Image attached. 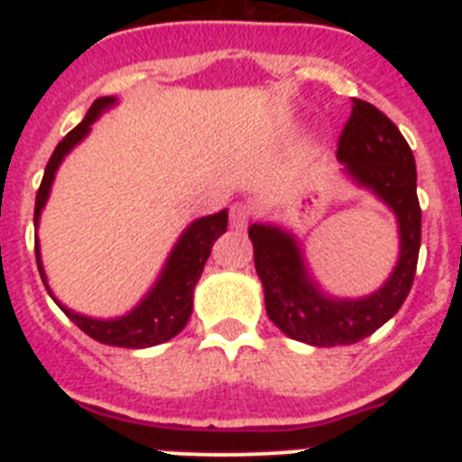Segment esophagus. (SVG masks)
Wrapping results in <instances>:
<instances>
[{
	"instance_id": "obj_1",
	"label": "esophagus",
	"mask_w": 462,
	"mask_h": 462,
	"mask_svg": "<svg viewBox=\"0 0 462 462\" xmlns=\"http://www.w3.org/2000/svg\"><path fill=\"white\" fill-rule=\"evenodd\" d=\"M252 219V208L250 203H234L231 206V226L234 228H245Z\"/></svg>"
}]
</instances>
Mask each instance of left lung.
<instances>
[{
  "label": "left lung",
  "instance_id": "left-lung-1",
  "mask_svg": "<svg viewBox=\"0 0 462 462\" xmlns=\"http://www.w3.org/2000/svg\"><path fill=\"white\" fill-rule=\"evenodd\" d=\"M337 159L363 187L377 191L398 215L400 261L389 282L361 300H333L317 291L296 240L275 226L252 224L254 266L266 291V312L289 337L314 346L354 345L373 336L405 303L421 247L416 164L398 126L377 106L352 99V116L337 138Z\"/></svg>",
  "mask_w": 462,
  "mask_h": 462
}]
</instances>
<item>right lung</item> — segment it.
Listing matches in <instances>:
<instances>
[{
    "instance_id": "obj_1",
    "label": "right lung",
    "mask_w": 462,
    "mask_h": 462,
    "mask_svg": "<svg viewBox=\"0 0 462 462\" xmlns=\"http://www.w3.org/2000/svg\"><path fill=\"white\" fill-rule=\"evenodd\" d=\"M110 104H113V97H101V99L94 101V104L89 106L85 120L80 122L76 129H71L62 141L57 143L55 152L48 159L46 173H43L39 191H36L34 226L39 224L41 208L46 203L48 191H51L52 178H55V171L57 166H60V162H62L64 154L89 132V125H92L101 110ZM226 210L217 212V215H210V217L196 219L185 234H182L178 245H175L173 254H171L169 263H166L164 273H162V280L157 282V287L148 293V298H145L134 312H129L126 317H122V319H89V317H83V314L71 312V310H67L64 305H57L64 310V314H67L69 319L79 326L83 333H88V336L94 337L97 342H104V345L141 349V346H152L159 345V342L171 340V337L178 336V333L187 326V321H189L191 296H194L196 282L201 277L203 266H206L208 256H210L212 243L226 231ZM34 252L41 280L46 284V275H43V268H41L39 259V240H34Z\"/></svg>"
}]
</instances>
